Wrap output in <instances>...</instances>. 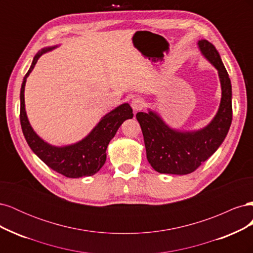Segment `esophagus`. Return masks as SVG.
<instances>
[{
	"label": "esophagus",
	"mask_w": 253,
	"mask_h": 253,
	"mask_svg": "<svg viewBox=\"0 0 253 253\" xmlns=\"http://www.w3.org/2000/svg\"><path fill=\"white\" fill-rule=\"evenodd\" d=\"M144 106V100L140 97H136L132 100V108L134 111H140Z\"/></svg>",
	"instance_id": "34e87169"
}]
</instances>
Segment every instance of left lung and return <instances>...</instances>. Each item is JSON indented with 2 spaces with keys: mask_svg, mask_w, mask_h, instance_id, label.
<instances>
[{
  "mask_svg": "<svg viewBox=\"0 0 253 253\" xmlns=\"http://www.w3.org/2000/svg\"><path fill=\"white\" fill-rule=\"evenodd\" d=\"M198 46L218 71L221 85L219 109L210 124L200 131L179 132L168 126L154 112L136 114L143 134L148 162L159 173L185 175L194 172L219 148L231 126L230 78L213 44L201 40Z\"/></svg>",
  "mask_w": 253,
  "mask_h": 253,
  "instance_id": "left-lung-1",
  "label": "left lung"
}]
</instances>
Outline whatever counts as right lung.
I'll return each mask as SVG.
<instances>
[{
    "label": "right lung",
    "instance_id": "1",
    "mask_svg": "<svg viewBox=\"0 0 253 253\" xmlns=\"http://www.w3.org/2000/svg\"><path fill=\"white\" fill-rule=\"evenodd\" d=\"M43 48L35 56L32 66L23 79L20 94V121L23 134L35 154L50 169L70 178H79L83 176H90L101 169L106 159V149L111 139L116 134L117 129L126 119L133 118V110L128 103H124L113 110L99 121L85 138L81 141L66 145V147H53L43 141L29 125L26 116L24 89L26 78L34 70V67L44 52L55 48Z\"/></svg>",
    "mask_w": 253,
    "mask_h": 253
}]
</instances>
